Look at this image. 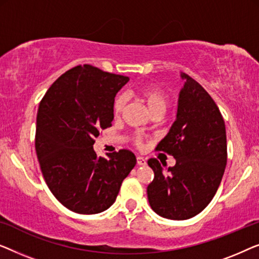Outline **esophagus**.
Listing matches in <instances>:
<instances>
[{
    "label": "esophagus",
    "mask_w": 259,
    "mask_h": 259,
    "mask_svg": "<svg viewBox=\"0 0 259 259\" xmlns=\"http://www.w3.org/2000/svg\"><path fill=\"white\" fill-rule=\"evenodd\" d=\"M137 164L138 165H145L147 164V161H145V158H143V157H141V156H137Z\"/></svg>",
    "instance_id": "obj_1"
}]
</instances>
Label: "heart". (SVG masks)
<instances>
[{
    "mask_svg": "<svg viewBox=\"0 0 259 259\" xmlns=\"http://www.w3.org/2000/svg\"><path fill=\"white\" fill-rule=\"evenodd\" d=\"M138 95H140L142 100L145 102L147 107L152 115L161 114L163 115L166 110L167 105H169V98H167L164 90H162L157 85H143L138 90ZM126 98L124 95H119L116 97L114 102V112L115 115H119L123 109L125 107ZM135 143L137 145L142 144L141 136L135 137Z\"/></svg>",
    "mask_w": 259,
    "mask_h": 259,
    "instance_id": "heart-1",
    "label": "heart"
}]
</instances>
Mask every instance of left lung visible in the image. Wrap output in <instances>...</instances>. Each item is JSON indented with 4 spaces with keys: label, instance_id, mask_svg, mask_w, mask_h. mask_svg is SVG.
Returning <instances> with one entry per match:
<instances>
[{
    "label": "left lung",
    "instance_id": "1",
    "mask_svg": "<svg viewBox=\"0 0 259 259\" xmlns=\"http://www.w3.org/2000/svg\"><path fill=\"white\" fill-rule=\"evenodd\" d=\"M176 121L156 147L174 156L176 164L163 169L148 161L154 181L147 194L151 209L161 217L183 221L205 209L220 187L227 165V133L217 104L194 78L181 72Z\"/></svg>",
    "mask_w": 259,
    "mask_h": 259
}]
</instances>
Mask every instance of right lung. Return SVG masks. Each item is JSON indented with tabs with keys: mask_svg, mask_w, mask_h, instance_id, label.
Segmentation results:
<instances>
[{
	"mask_svg": "<svg viewBox=\"0 0 259 259\" xmlns=\"http://www.w3.org/2000/svg\"><path fill=\"white\" fill-rule=\"evenodd\" d=\"M129 77L84 64L65 71L46 93L35 149L50 191L67 209L94 214L110 207L136 165L129 150L97 157L95 138L111 126L115 96Z\"/></svg>",
	"mask_w": 259,
	"mask_h": 259,
	"instance_id": "add662e5",
	"label": "right lung"
}]
</instances>
